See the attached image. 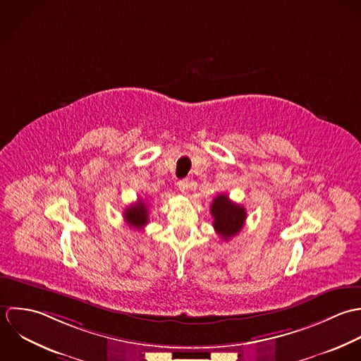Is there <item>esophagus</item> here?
Returning a JSON list of instances; mask_svg holds the SVG:
<instances>
[{"label":"esophagus","instance_id":"1","mask_svg":"<svg viewBox=\"0 0 361 361\" xmlns=\"http://www.w3.org/2000/svg\"><path fill=\"white\" fill-rule=\"evenodd\" d=\"M177 185H178V190H180L181 194H187L188 190H190V181L188 180H181V181H178Z\"/></svg>","mask_w":361,"mask_h":361}]
</instances>
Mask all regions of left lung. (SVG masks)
Here are the masks:
<instances>
[{"mask_svg":"<svg viewBox=\"0 0 361 361\" xmlns=\"http://www.w3.org/2000/svg\"><path fill=\"white\" fill-rule=\"evenodd\" d=\"M211 215L214 217V227L223 240L234 237L243 228L247 219L245 208L228 200L226 194H220L214 198Z\"/></svg>","mask_w":361,"mask_h":361,"instance_id":"left-lung-1","label":"left lung"}]
</instances>
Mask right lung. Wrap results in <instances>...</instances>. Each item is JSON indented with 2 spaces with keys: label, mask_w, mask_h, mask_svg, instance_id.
<instances>
[{
  "label": "right lung",
  "mask_w": 361,
  "mask_h": 361,
  "mask_svg": "<svg viewBox=\"0 0 361 361\" xmlns=\"http://www.w3.org/2000/svg\"><path fill=\"white\" fill-rule=\"evenodd\" d=\"M124 219L130 226H133L135 228L145 227L147 224V220H149V212H147V207H146L144 201L140 200L138 202L128 207L124 211Z\"/></svg>",
  "instance_id": "obj_1"
}]
</instances>
